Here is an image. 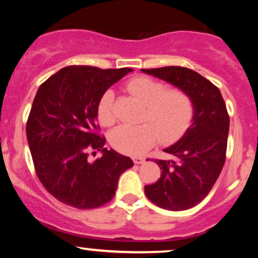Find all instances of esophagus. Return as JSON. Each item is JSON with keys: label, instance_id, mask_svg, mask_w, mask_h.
<instances>
[{"label": "esophagus", "instance_id": "obj_1", "mask_svg": "<svg viewBox=\"0 0 258 258\" xmlns=\"http://www.w3.org/2000/svg\"><path fill=\"white\" fill-rule=\"evenodd\" d=\"M133 162H135L136 165H139V164H143L144 161H146V159L143 158V156H133Z\"/></svg>", "mask_w": 258, "mask_h": 258}]
</instances>
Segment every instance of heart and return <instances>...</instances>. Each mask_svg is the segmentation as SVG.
I'll list each match as a JSON object with an SVG mask.
<instances>
[{
  "label": "heart",
  "instance_id": "1",
  "mask_svg": "<svg viewBox=\"0 0 258 258\" xmlns=\"http://www.w3.org/2000/svg\"><path fill=\"white\" fill-rule=\"evenodd\" d=\"M127 91L147 106L144 123L120 125L110 133V144L117 152L139 155L156 142L170 144L185 135L194 120L195 106L190 94L180 88H168L162 82L146 76L131 80ZM114 99L111 90L105 91L97 104V119L102 126L114 123Z\"/></svg>",
  "mask_w": 258,
  "mask_h": 258
}]
</instances>
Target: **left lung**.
I'll use <instances>...</instances> for the list:
<instances>
[{
  "mask_svg": "<svg viewBox=\"0 0 258 258\" xmlns=\"http://www.w3.org/2000/svg\"><path fill=\"white\" fill-rule=\"evenodd\" d=\"M190 94L194 120L173 146L164 149L172 160H155L161 177L144 186L156 206L182 211L200 203L217 180L226 161L229 115L220 90L194 70L183 67L142 69Z\"/></svg>",
  "mask_w": 258,
  "mask_h": 258,
  "instance_id": "8db88e82",
  "label": "left lung"
}]
</instances>
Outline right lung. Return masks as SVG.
<instances>
[{
    "mask_svg": "<svg viewBox=\"0 0 258 258\" xmlns=\"http://www.w3.org/2000/svg\"><path fill=\"white\" fill-rule=\"evenodd\" d=\"M130 72L70 65L38 88L26 137L38 179L60 203L80 210L105 205L114 198L120 174L133 166L128 156L104 148L96 123L100 97ZM91 150L103 156L90 162Z\"/></svg>",
    "mask_w": 258,
    "mask_h": 258,
    "instance_id": "right-lung-1",
    "label": "right lung"
}]
</instances>
